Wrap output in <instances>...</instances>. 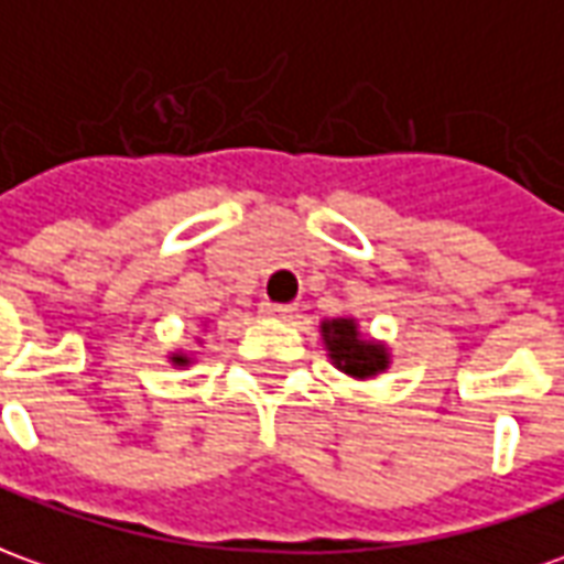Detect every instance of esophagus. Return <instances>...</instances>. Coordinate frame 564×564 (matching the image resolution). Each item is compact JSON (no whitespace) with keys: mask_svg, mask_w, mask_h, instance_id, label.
I'll return each mask as SVG.
<instances>
[{"mask_svg":"<svg viewBox=\"0 0 564 564\" xmlns=\"http://www.w3.org/2000/svg\"><path fill=\"white\" fill-rule=\"evenodd\" d=\"M260 313H263V316H270V319H285V316H291V313H294V306L263 301V304H260Z\"/></svg>","mask_w":564,"mask_h":564,"instance_id":"obj_1","label":"esophagus"}]
</instances>
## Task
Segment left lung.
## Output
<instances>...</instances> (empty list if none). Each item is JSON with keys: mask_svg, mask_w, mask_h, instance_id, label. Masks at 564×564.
Returning <instances> with one entry per match:
<instances>
[{"mask_svg": "<svg viewBox=\"0 0 564 564\" xmlns=\"http://www.w3.org/2000/svg\"><path fill=\"white\" fill-rule=\"evenodd\" d=\"M322 337H325V347H328L334 365L349 378H375L390 362L387 349L380 344L359 337V328L352 319L322 322Z\"/></svg>", "mask_w": 564, "mask_h": 564, "instance_id": "left-lung-1", "label": "left lung"}]
</instances>
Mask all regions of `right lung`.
<instances>
[{
    "mask_svg": "<svg viewBox=\"0 0 564 564\" xmlns=\"http://www.w3.org/2000/svg\"><path fill=\"white\" fill-rule=\"evenodd\" d=\"M171 362H174V365H186V362H189V359H186V356H174Z\"/></svg>",
    "mask_w": 564,
    "mask_h": 564,
    "instance_id": "obj_1",
    "label": "right lung"
}]
</instances>
